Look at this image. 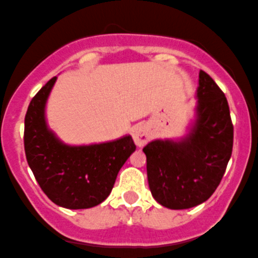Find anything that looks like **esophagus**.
I'll use <instances>...</instances> for the list:
<instances>
[{"label":"esophagus","instance_id":"obj_1","mask_svg":"<svg viewBox=\"0 0 258 258\" xmlns=\"http://www.w3.org/2000/svg\"><path fill=\"white\" fill-rule=\"evenodd\" d=\"M131 135H132V138H134L135 143L137 144L138 147L146 146L152 138L151 128L144 123L136 124L134 128L131 130Z\"/></svg>","mask_w":258,"mask_h":258}]
</instances>
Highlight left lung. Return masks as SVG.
I'll return each mask as SVG.
<instances>
[{
    "mask_svg": "<svg viewBox=\"0 0 258 258\" xmlns=\"http://www.w3.org/2000/svg\"><path fill=\"white\" fill-rule=\"evenodd\" d=\"M196 121L185 138L155 140L143 148L154 200L170 209H187L213 195L233 152L234 127L224 93L200 71Z\"/></svg>",
    "mask_w": 258,
    "mask_h": 258,
    "instance_id": "left-lung-1",
    "label": "left lung"
}]
</instances>
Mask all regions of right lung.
I'll return each mask as SVG.
<instances>
[{"label":"right lung","instance_id":"1","mask_svg":"<svg viewBox=\"0 0 258 258\" xmlns=\"http://www.w3.org/2000/svg\"><path fill=\"white\" fill-rule=\"evenodd\" d=\"M55 82L56 77L51 78L28 106L25 157L39 186L55 205L69 209L95 207L110 195L136 146L131 136L89 146L62 143L45 120V105Z\"/></svg>","mask_w":258,"mask_h":258}]
</instances>
